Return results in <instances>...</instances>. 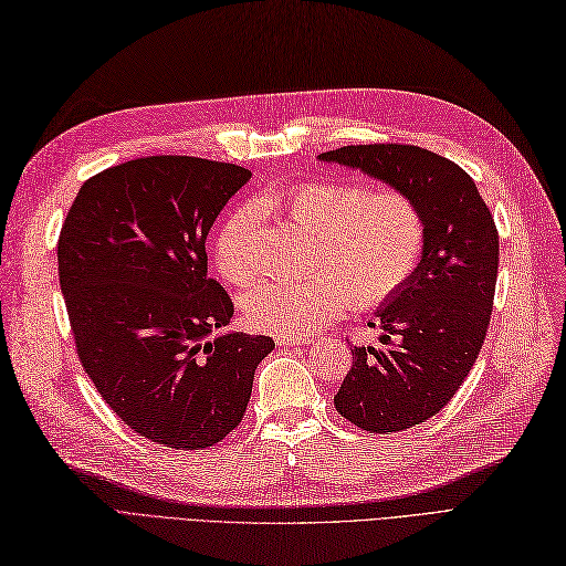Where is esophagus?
Returning <instances> with one entry per match:
<instances>
[{
  "label": "esophagus",
  "instance_id": "esophagus-1",
  "mask_svg": "<svg viewBox=\"0 0 566 566\" xmlns=\"http://www.w3.org/2000/svg\"><path fill=\"white\" fill-rule=\"evenodd\" d=\"M275 343H279V346L291 348V346H307L310 338H302V336H279V338H275Z\"/></svg>",
  "mask_w": 566,
  "mask_h": 566
}]
</instances>
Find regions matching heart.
<instances>
[{"instance_id":"b5f03b06","label":"heart","mask_w":566,"mask_h":566,"mask_svg":"<svg viewBox=\"0 0 566 566\" xmlns=\"http://www.w3.org/2000/svg\"><path fill=\"white\" fill-rule=\"evenodd\" d=\"M300 228L316 232L314 273L305 279H266L244 295L252 326L279 336H307L346 310L387 305L418 271L427 244L420 203L401 189H377L348 179H310L261 199ZM254 213L235 209L220 223L213 259L232 285L256 273Z\"/></svg>"}]
</instances>
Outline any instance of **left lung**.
I'll return each instance as SVG.
<instances>
[{"label":"left lung","mask_w":566,"mask_h":566,"mask_svg":"<svg viewBox=\"0 0 566 566\" xmlns=\"http://www.w3.org/2000/svg\"><path fill=\"white\" fill-rule=\"evenodd\" d=\"M319 158L406 191L427 220L418 271L377 312L379 346H353L355 363L334 396L336 410L360 430L401 432L437 416L478 360L494 305L500 232L473 177L432 150L360 144Z\"/></svg>","instance_id":"8db88e82"}]
</instances>
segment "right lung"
Returning a JSON list of instances; mask_svg holds the SVG:
<instances>
[{
    "label": "right lung",
    "mask_w": 566,
    "mask_h": 566,
    "mask_svg": "<svg viewBox=\"0 0 566 566\" xmlns=\"http://www.w3.org/2000/svg\"><path fill=\"white\" fill-rule=\"evenodd\" d=\"M252 177L232 163L148 156L81 185L57 240L78 360L132 430L209 449L240 424L273 338L226 334V287L206 273V235Z\"/></svg>",
    "instance_id": "right-lung-1"
}]
</instances>
